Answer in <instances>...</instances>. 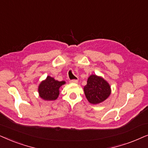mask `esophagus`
<instances>
[{
    "label": "esophagus",
    "instance_id": "1",
    "mask_svg": "<svg viewBox=\"0 0 148 148\" xmlns=\"http://www.w3.org/2000/svg\"><path fill=\"white\" fill-rule=\"evenodd\" d=\"M70 82H71V83H77L78 80H70Z\"/></svg>",
    "mask_w": 148,
    "mask_h": 148
}]
</instances>
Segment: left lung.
Returning <instances> with one entry per match:
<instances>
[{
    "label": "left lung",
    "mask_w": 148,
    "mask_h": 148,
    "mask_svg": "<svg viewBox=\"0 0 148 148\" xmlns=\"http://www.w3.org/2000/svg\"><path fill=\"white\" fill-rule=\"evenodd\" d=\"M84 91L88 102L97 104L107 99L111 94V88L108 82L101 76L92 74L88 77Z\"/></svg>",
    "instance_id": "1"
}]
</instances>
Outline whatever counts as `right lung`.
<instances>
[{
  "label": "right lung",
  "instance_id": "add662e5",
  "mask_svg": "<svg viewBox=\"0 0 148 148\" xmlns=\"http://www.w3.org/2000/svg\"><path fill=\"white\" fill-rule=\"evenodd\" d=\"M66 83L65 81H58L54 78L48 76L38 86V93L42 99L54 101L60 95V88Z\"/></svg>",
  "mask_w": 148,
  "mask_h": 148
}]
</instances>
